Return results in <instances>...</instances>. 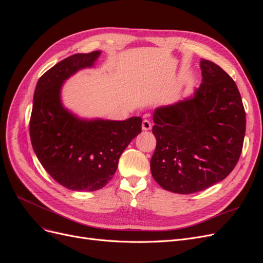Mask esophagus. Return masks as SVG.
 <instances>
[{
  "label": "esophagus",
  "instance_id": "34e87169",
  "mask_svg": "<svg viewBox=\"0 0 263 263\" xmlns=\"http://www.w3.org/2000/svg\"><path fill=\"white\" fill-rule=\"evenodd\" d=\"M151 123L148 121V119H144L142 121V124H141V127H142V130H150L151 129Z\"/></svg>",
  "mask_w": 263,
  "mask_h": 263
}]
</instances>
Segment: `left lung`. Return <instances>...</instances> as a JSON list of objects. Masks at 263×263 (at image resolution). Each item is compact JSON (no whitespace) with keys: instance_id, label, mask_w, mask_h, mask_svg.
<instances>
[{"instance_id":"1","label":"left lung","mask_w":263,"mask_h":263,"mask_svg":"<svg viewBox=\"0 0 263 263\" xmlns=\"http://www.w3.org/2000/svg\"><path fill=\"white\" fill-rule=\"evenodd\" d=\"M201 69L193 98L154 113L151 174L173 193L200 192L224 180L242 151L246 112L235 81L210 60L202 59Z\"/></svg>"}]
</instances>
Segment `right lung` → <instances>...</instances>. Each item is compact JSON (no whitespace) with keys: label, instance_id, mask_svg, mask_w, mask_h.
I'll list each match as a JSON object with an SVG mask.
<instances>
[{"label":"right lung","instance_id":"right-lung-1","mask_svg":"<svg viewBox=\"0 0 263 263\" xmlns=\"http://www.w3.org/2000/svg\"><path fill=\"white\" fill-rule=\"evenodd\" d=\"M100 53H76L58 62L39 78L34 93L29 121L33 149L50 177L72 191L104 187L123 151L141 133L140 117L85 121L61 105L63 81L78 70L92 67Z\"/></svg>","mask_w":263,"mask_h":263}]
</instances>
